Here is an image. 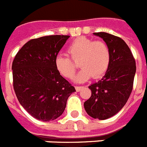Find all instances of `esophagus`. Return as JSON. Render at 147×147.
<instances>
[{
    "label": "esophagus",
    "mask_w": 147,
    "mask_h": 147,
    "mask_svg": "<svg viewBox=\"0 0 147 147\" xmlns=\"http://www.w3.org/2000/svg\"><path fill=\"white\" fill-rule=\"evenodd\" d=\"M82 86H76V89L77 92H80V90L82 88Z\"/></svg>",
    "instance_id": "1"
}]
</instances>
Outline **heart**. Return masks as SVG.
I'll list each match as a JSON object with an SVG mask.
<instances>
[{
	"label": "heart",
	"mask_w": 147,
	"mask_h": 147,
	"mask_svg": "<svg viewBox=\"0 0 147 147\" xmlns=\"http://www.w3.org/2000/svg\"><path fill=\"white\" fill-rule=\"evenodd\" d=\"M68 55H58L55 65L57 71L67 78H72L76 74L78 62L82 67L76 76L77 82H85L91 77L100 78L105 75L111 63V50L108 45L102 40H93L80 36L73 40L67 49Z\"/></svg>",
	"instance_id": "1"
}]
</instances>
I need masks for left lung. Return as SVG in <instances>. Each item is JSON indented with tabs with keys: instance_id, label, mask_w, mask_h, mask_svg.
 I'll return each mask as SVG.
<instances>
[{
	"instance_id": "left-lung-1",
	"label": "left lung",
	"mask_w": 147,
	"mask_h": 147,
	"mask_svg": "<svg viewBox=\"0 0 147 147\" xmlns=\"http://www.w3.org/2000/svg\"><path fill=\"white\" fill-rule=\"evenodd\" d=\"M94 34L108 45L111 58L102 79L88 87L92 95L84 103V107L92 117L105 120L118 113L127 101L133 90L136 62L132 52L121 38L105 32Z\"/></svg>"
}]
</instances>
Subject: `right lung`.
<instances>
[{
    "instance_id": "add662e5",
    "label": "right lung",
    "mask_w": 147,
    "mask_h": 147,
    "mask_svg": "<svg viewBox=\"0 0 147 147\" xmlns=\"http://www.w3.org/2000/svg\"><path fill=\"white\" fill-rule=\"evenodd\" d=\"M69 36L33 39L18 51L12 63L13 86L20 104L34 118L50 121L62 115L75 87L55 65Z\"/></svg>"
}]
</instances>
